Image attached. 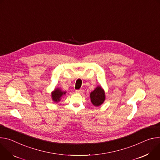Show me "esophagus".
Returning a JSON list of instances; mask_svg holds the SVG:
<instances>
[{
    "label": "esophagus",
    "mask_w": 160,
    "mask_h": 160,
    "mask_svg": "<svg viewBox=\"0 0 160 160\" xmlns=\"http://www.w3.org/2000/svg\"><path fill=\"white\" fill-rule=\"evenodd\" d=\"M76 92L78 93H82V90H76Z\"/></svg>",
    "instance_id": "esophagus-1"
}]
</instances>
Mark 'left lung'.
<instances>
[{"label":"left lung","mask_w":160,"mask_h":160,"mask_svg":"<svg viewBox=\"0 0 160 160\" xmlns=\"http://www.w3.org/2000/svg\"><path fill=\"white\" fill-rule=\"evenodd\" d=\"M90 98L92 103L95 106H99L105 100V92L100 86H98L91 93Z\"/></svg>","instance_id":"obj_1"}]
</instances>
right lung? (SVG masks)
Segmentation results:
<instances>
[{"label": "right lung", "instance_id": "add662e5", "mask_svg": "<svg viewBox=\"0 0 160 160\" xmlns=\"http://www.w3.org/2000/svg\"><path fill=\"white\" fill-rule=\"evenodd\" d=\"M66 92H62L60 89H57V90H55V91L53 92L51 94L52 95V100L55 101V102H58L60 101V98L61 97L65 94Z\"/></svg>", "mask_w": 160, "mask_h": 160}]
</instances>
